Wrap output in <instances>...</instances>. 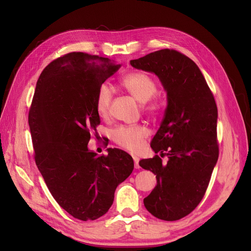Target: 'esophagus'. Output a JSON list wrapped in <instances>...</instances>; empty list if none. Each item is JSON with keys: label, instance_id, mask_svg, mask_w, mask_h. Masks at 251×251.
Wrapping results in <instances>:
<instances>
[{"label": "esophagus", "instance_id": "1", "mask_svg": "<svg viewBox=\"0 0 251 251\" xmlns=\"http://www.w3.org/2000/svg\"><path fill=\"white\" fill-rule=\"evenodd\" d=\"M133 159H134V162H135V169H139L140 166H139V164H138V162H139V157L138 156H133Z\"/></svg>", "mask_w": 251, "mask_h": 251}]
</instances>
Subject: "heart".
I'll return each mask as SVG.
<instances>
[{
    "instance_id": "obj_1",
    "label": "heart",
    "mask_w": 251,
    "mask_h": 251,
    "mask_svg": "<svg viewBox=\"0 0 251 251\" xmlns=\"http://www.w3.org/2000/svg\"><path fill=\"white\" fill-rule=\"evenodd\" d=\"M120 85L136 100L143 103V111H146L150 115H157L160 111V103L157 100L151 101V98L157 92V85L149 74L141 71L132 72L120 79ZM111 103L112 91L108 85L102 83L98 88L95 98V107L97 113L101 117L108 116L111 109ZM148 135V128L141 125L119 126L115 130L112 131V139L121 148L131 151H137L142 148Z\"/></svg>"
}]
</instances>
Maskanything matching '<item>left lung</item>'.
I'll return each mask as SVG.
<instances>
[{
	"label": "left lung",
	"instance_id": "left-lung-1",
	"mask_svg": "<svg viewBox=\"0 0 251 251\" xmlns=\"http://www.w3.org/2000/svg\"><path fill=\"white\" fill-rule=\"evenodd\" d=\"M130 63L155 73L168 95L161 126L151 142L160 156L142 159L139 165L157 179L144 206L158 219L176 221L198 206L218 161L217 104L199 67L176 50H158Z\"/></svg>",
	"mask_w": 251,
	"mask_h": 251
}]
</instances>
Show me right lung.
Here are the masks:
<instances>
[{
  "mask_svg": "<svg viewBox=\"0 0 251 251\" xmlns=\"http://www.w3.org/2000/svg\"><path fill=\"white\" fill-rule=\"evenodd\" d=\"M120 68L114 60L71 52L45 68L36 82L28 123L37 169L53 198L81 221L103 216L114 193L134 170L119 149L98 156L88 149L100 124L97 90Z\"/></svg>",
  "mask_w": 251,
  "mask_h": 251,
  "instance_id": "add662e5",
  "label": "right lung"
}]
</instances>
